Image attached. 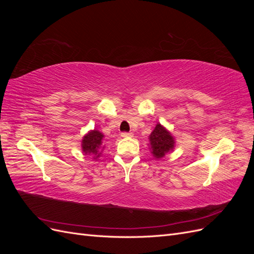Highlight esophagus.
Listing matches in <instances>:
<instances>
[{
    "label": "esophagus",
    "instance_id": "1",
    "mask_svg": "<svg viewBox=\"0 0 254 254\" xmlns=\"http://www.w3.org/2000/svg\"><path fill=\"white\" fill-rule=\"evenodd\" d=\"M122 136L123 137H131L133 136L132 132H122Z\"/></svg>",
    "mask_w": 254,
    "mask_h": 254
}]
</instances>
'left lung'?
I'll return each mask as SVG.
<instances>
[{"mask_svg": "<svg viewBox=\"0 0 254 254\" xmlns=\"http://www.w3.org/2000/svg\"><path fill=\"white\" fill-rule=\"evenodd\" d=\"M150 145L152 149V155L157 159H160L165 156L170 150L174 148V137L167 130L158 124L153 131L149 135Z\"/></svg>", "mask_w": 254, "mask_h": 254, "instance_id": "obj_1", "label": "left lung"}]
</instances>
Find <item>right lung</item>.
Masks as SVG:
<instances>
[{"label": "right lung", "instance_id": "1", "mask_svg": "<svg viewBox=\"0 0 254 254\" xmlns=\"http://www.w3.org/2000/svg\"><path fill=\"white\" fill-rule=\"evenodd\" d=\"M104 134H102L97 130H92L88 134L83 136L82 139V150L88 155H94L95 157H99V149L102 147V140Z\"/></svg>", "mask_w": 254, "mask_h": 254}]
</instances>
